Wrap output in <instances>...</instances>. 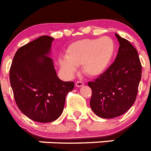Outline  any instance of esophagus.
I'll list each match as a JSON object with an SVG mask.
<instances>
[{
  "instance_id": "esophagus-1",
  "label": "esophagus",
  "mask_w": 151,
  "mask_h": 151,
  "mask_svg": "<svg viewBox=\"0 0 151 151\" xmlns=\"http://www.w3.org/2000/svg\"><path fill=\"white\" fill-rule=\"evenodd\" d=\"M83 85H84V83L83 81H77L76 83V86L77 87H81Z\"/></svg>"
}]
</instances>
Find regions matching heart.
<instances>
[{"mask_svg": "<svg viewBox=\"0 0 151 151\" xmlns=\"http://www.w3.org/2000/svg\"><path fill=\"white\" fill-rule=\"evenodd\" d=\"M115 52V43L108 37L85 39L74 42L66 50V58L60 61L62 72L68 76L76 72V66L82 65L90 76H97L109 66Z\"/></svg>", "mask_w": 151, "mask_h": 151, "instance_id": "obj_1", "label": "heart"}]
</instances>
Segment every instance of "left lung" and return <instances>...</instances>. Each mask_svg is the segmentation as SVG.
Wrapping results in <instances>:
<instances>
[{"label": "left lung", "mask_w": 151, "mask_h": 151, "mask_svg": "<svg viewBox=\"0 0 151 151\" xmlns=\"http://www.w3.org/2000/svg\"><path fill=\"white\" fill-rule=\"evenodd\" d=\"M116 58L105 72L88 86L92 90L90 107L97 116L112 119L123 114L134 104L142 76L136 48L119 35Z\"/></svg>", "instance_id": "1"}]
</instances>
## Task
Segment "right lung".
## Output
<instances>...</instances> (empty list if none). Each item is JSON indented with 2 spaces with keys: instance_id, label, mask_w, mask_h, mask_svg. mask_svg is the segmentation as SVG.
<instances>
[{
  "instance_id": "add662e5",
  "label": "right lung",
  "mask_w": 151,
  "mask_h": 151,
  "mask_svg": "<svg viewBox=\"0 0 151 151\" xmlns=\"http://www.w3.org/2000/svg\"><path fill=\"white\" fill-rule=\"evenodd\" d=\"M54 38L42 36L17 50L9 77L18 108L29 119L51 122L63 111L66 95L73 82H63L57 76L50 54Z\"/></svg>"
}]
</instances>
